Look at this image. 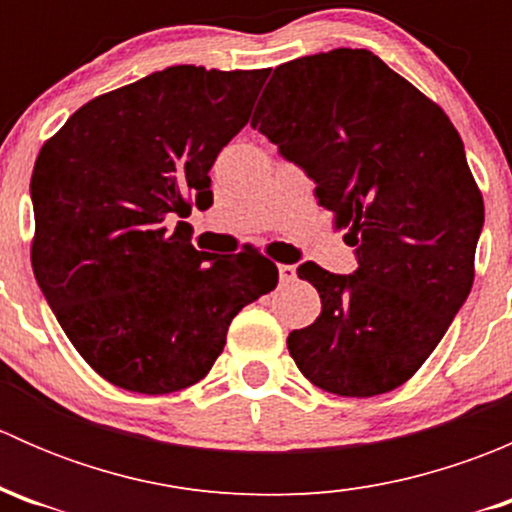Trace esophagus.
<instances>
[{"label": "esophagus", "mask_w": 512, "mask_h": 512, "mask_svg": "<svg viewBox=\"0 0 512 512\" xmlns=\"http://www.w3.org/2000/svg\"><path fill=\"white\" fill-rule=\"evenodd\" d=\"M280 272V282H292L294 280V267L292 265H277Z\"/></svg>", "instance_id": "esophagus-1"}]
</instances>
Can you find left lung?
I'll return each mask as SVG.
<instances>
[{"mask_svg":"<svg viewBox=\"0 0 512 512\" xmlns=\"http://www.w3.org/2000/svg\"><path fill=\"white\" fill-rule=\"evenodd\" d=\"M252 128L349 227L359 270L297 267L322 312L294 329V364L329 394L366 399L416 374L473 287L483 198L446 113L379 56L332 49L277 66Z\"/></svg>","mask_w":512,"mask_h":512,"instance_id":"1","label":"left lung"}]
</instances>
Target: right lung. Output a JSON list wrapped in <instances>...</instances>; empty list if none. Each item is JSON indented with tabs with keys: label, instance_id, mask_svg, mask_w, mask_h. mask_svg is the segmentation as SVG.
Returning <instances> with one entry per match:
<instances>
[{
	"label": "right lung",
	"instance_id": "obj_1",
	"mask_svg": "<svg viewBox=\"0 0 512 512\" xmlns=\"http://www.w3.org/2000/svg\"><path fill=\"white\" fill-rule=\"evenodd\" d=\"M270 69L180 64L81 106L36 158V282L76 352L111 384L170 394L203 379L245 304L277 285L255 250L190 245L193 203Z\"/></svg>",
	"mask_w": 512,
	"mask_h": 512
}]
</instances>
